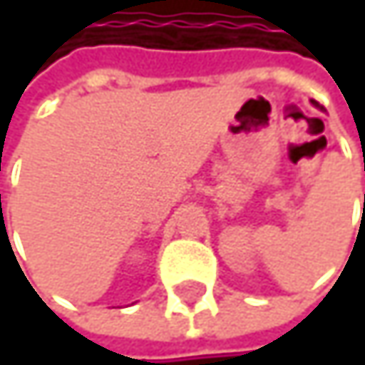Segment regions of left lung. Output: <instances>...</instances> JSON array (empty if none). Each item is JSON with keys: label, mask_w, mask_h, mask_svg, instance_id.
I'll use <instances>...</instances> for the list:
<instances>
[{"label": "left lung", "mask_w": 365, "mask_h": 365, "mask_svg": "<svg viewBox=\"0 0 365 365\" xmlns=\"http://www.w3.org/2000/svg\"><path fill=\"white\" fill-rule=\"evenodd\" d=\"M311 103H313V106H315V108H319V103H317V101H311Z\"/></svg>", "instance_id": "1"}]
</instances>
